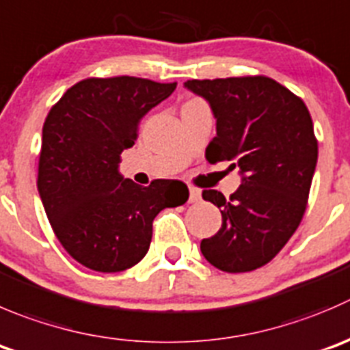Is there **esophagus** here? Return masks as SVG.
Here are the masks:
<instances>
[{"label": "esophagus", "instance_id": "obj_1", "mask_svg": "<svg viewBox=\"0 0 350 350\" xmlns=\"http://www.w3.org/2000/svg\"><path fill=\"white\" fill-rule=\"evenodd\" d=\"M200 198H202V191L198 188H195V186H189V202L196 203L200 202Z\"/></svg>", "mask_w": 350, "mask_h": 350}]
</instances>
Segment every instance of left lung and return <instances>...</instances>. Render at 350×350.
Returning a JSON list of instances; mask_svg holds the SVG:
<instances>
[{
  "label": "left lung",
  "mask_w": 350,
  "mask_h": 350,
  "mask_svg": "<svg viewBox=\"0 0 350 350\" xmlns=\"http://www.w3.org/2000/svg\"><path fill=\"white\" fill-rule=\"evenodd\" d=\"M185 87L210 104L217 120L206 161H232L229 169L237 165L243 176L230 198L203 189V200L220 208L222 227L200 250L222 272L260 269L286 246L306 210L318 161L310 111L263 75L188 80Z\"/></svg>",
  "instance_id": "8db88e82"
}]
</instances>
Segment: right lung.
<instances>
[{"label":"right lung","mask_w":350,"mask_h":350,"mask_svg":"<svg viewBox=\"0 0 350 350\" xmlns=\"http://www.w3.org/2000/svg\"><path fill=\"white\" fill-rule=\"evenodd\" d=\"M174 83L137 77L87 78L51 107L42 128L37 188L54 234L96 272H123L147 254L161 210L188 200L185 183L140 186L118 171L140 120Z\"/></svg>","instance_id":"obj_1"}]
</instances>
